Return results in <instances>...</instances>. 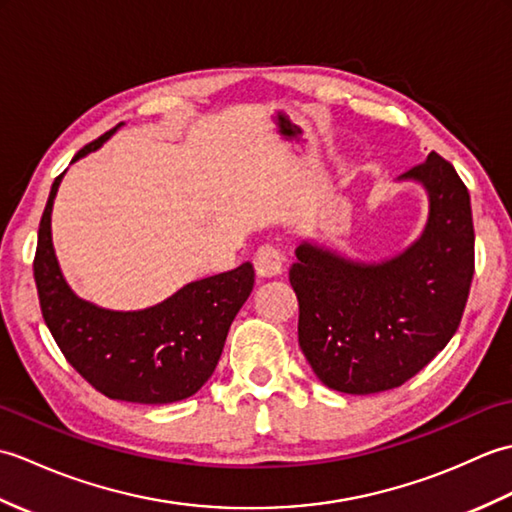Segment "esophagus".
I'll return each instance as SVG.
<instances>
[{
    "label": "esophagus",
    "mask_w": 512,
    "mask_h": 512,
    "mask_svg": "<svg viewBox=\"0 0 512 512\" xmlns=\"http://www.w3.org/2000/svg\"><path fill=\"white\" fill-rule=\"evenodd\" d=\"M253 264L259 277H277L284 270V257H281L279 248H275L273 244H264L257 248Z\"/></svg>",
    "instance_id": "esophagus-1"
}]
</instances>
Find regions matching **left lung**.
<instances>
[{
	"instance_id": "1",
	"label": "left lung",
	"mask_w": 512,
	"mask_h": 512,
	"mask_svg": "<svg viewBox=\"0 0 512 512\" xmlns=\"http://www.w3.org/2000/svg\"><path fill=\"white\" fill-rule=\"evenodd\" d=\"M429 191V222L405 253L354 264L301 244L290 266L299 347L323 385L378 394L427 367L458 330L475 273L466 184L436 151L402 173Z\"/></svg>"
}]
</instances>
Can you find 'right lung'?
<instances>
[{"label":"right lung","instance_id":"add662e5","mask_svg":"<svg viewBox=\"0 0 512 512\" xmlns=\"http://www.w3.org/2000/svg\"><path fill=\"white\" fill-rule=\"evenodd\" d=\"M112 132L85 145L72 162L99 149ZM61 176L41 215L32 270L43 321L65 361L112 400L167 405L193 396L213 376L228 328L253 290V266L193 281L147 310L96 308L68 288L54 257L50 213Z\"/></svg>","mask_w":512,"mask_h":512}]
</instances>
